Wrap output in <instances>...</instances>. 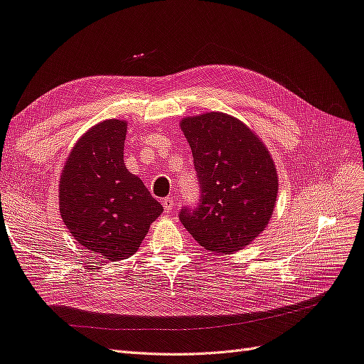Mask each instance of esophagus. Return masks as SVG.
<instances>
[{"label": "esophagus", "instance_id": "obj_1", "mask_svg": "<svg viewBox=\"0 0 364 364\" xmlns=\"http://www.w3.org/2000/svg\"><path fill=\"white\" fill-rule=\"evenodd\" d=\"M162 205H164V211L165 213H171L174 206H176V200L173 199V197H167V199L162 200Z\"/></svg>", "mask_w": 364, "mask_h": 364}]
</instances>
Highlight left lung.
I'll use <instances>...</instances> for the list:
<instances>
[{"label": "left lung", "mask_w": 364, "mask_h": 364, "mask_svg": "<svg viewBox=\"0 0 364 364\" xmlns=\"http://www.w3.org/2000/svg\"><path fill=\"white\" fill-rule=\"evenodd\" d=\"M181 127L193 151L200 197L179 218L205 249L228 253L247 246L267 226L278 194L274 164L240 119L211 112Z\"/></svg>", "instance_id": "left-lung-1"}]
</instances>
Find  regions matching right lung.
<instances>
[{
	"label": "right lung",
	"instance_id": "add662e5",
	"mask_svg": "<svg viewBox=\"0 0 364 364\" xmlns=\"http://www.w3.org/2000/svg\"><path fill=\"white\" fill-rule=\"evenodd\" d=\"M127 126L106 119L77 141L59 186L63 223L87 250L111 261L138 250L162 205L135 174L123 153Z\"/></svg>",
	"mask_w": 364,
	"mask_h": 364
}]
</instances>
